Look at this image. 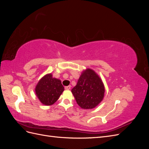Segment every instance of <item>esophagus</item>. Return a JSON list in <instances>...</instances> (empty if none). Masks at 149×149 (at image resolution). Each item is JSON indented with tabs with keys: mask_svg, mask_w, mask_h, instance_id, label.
Returning a JSON list of instances; mask_svg holds the SVG:
<instances>
[{
	"mask_svg": "<svg viewBox=\"0 0 149 149\" xmlns=\"http://www.w3.org/2000/svg\"><path fill=\"white\" fill-rule=\"evenodd\" d=\"M65 89L66 90H69L71 89V86H65Z\"/></svg>",
	"mask_w": 149,
	"mask_h": 149,
	"instance_id": "34e87169",
	"label": "esophagus"
}]
</instances>
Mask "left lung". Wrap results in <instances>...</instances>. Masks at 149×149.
<instances>
[{
    "label": "left lung",
    "mask_w": 149,
    "mask_h": 149,
    "mask_svg": "<svg viewBox=\"0 0 149 149\" xmlns=\"http://www.w3.org/2000/svg\"><path fill=\"white\" fill-rule=\"evenodd\" d=\"M71 93L80 107L90 109L96 107L102 101L105 87L100 76L93 70L87 68L82 71Z\"/></svg>",
    "instance_id": "8db88e82"
}]
</instances>
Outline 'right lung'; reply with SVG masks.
Wrapping results in <instances>:
<instances>
[{
    "label": "right lung",
    "instance_id": "add662e5",
    "mask_svg": "<svg viewBox=\"0 0 149 149\" xmlns=\"http://www.w3.org/2000/svg\"><path fill=\"white\" fill-rule=\"evenodd\" d=\"M63 91L64 87L61 80L53 78L52 73L43 76L35 89L36 96L41 103L45 106L53 104Z\"/></svg>",
    "mask_w": 149,
    "mask_h": 149
}]
</instances>
